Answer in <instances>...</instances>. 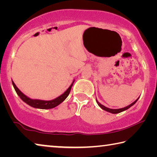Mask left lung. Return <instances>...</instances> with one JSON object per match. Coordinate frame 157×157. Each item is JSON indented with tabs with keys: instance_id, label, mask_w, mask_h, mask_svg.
Returning <instances> with one entry per match:
<instances>
[{
	"instance_id": "left-lung-1",
	"label": "left lung",
	"mask_w": 157,
	"mask_h": 157,
	"mask_svg": "<svg viewBox=\"0 0 157 157\" xmlns=\"http://www.w3.org/2000/svg\"><path fill=\"white\" fill-rule=\"evenodd\" d=\"M139 97L137 98V99L134 101V102H132V104H130L129 105H128V106H127V107H124V108H121V109H110V108H108V107H106L105 106H104V105H102V104H100V103L98 102V100L96 99V102L98 103V106H99V107L101 108V109H104V110H105L106 111H108V112H109V113H121V112H122V111H125V110H127V109H128L129 108H130L132 107V106H133L134 105L135 103H136V102H137V100H139Z\"/></svg>"
}]
</instances>
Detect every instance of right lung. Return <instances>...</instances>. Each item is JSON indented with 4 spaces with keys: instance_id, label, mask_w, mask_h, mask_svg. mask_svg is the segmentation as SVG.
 <instances>
[{
    "instance_id": "add662e5",
    "label": "right lung",
    "mask_w": 157,
    "mask_h": 157,
    "mask_svg": "<svg viewBox=\"0 0 157 157\" xmlns=\"http://www.w3.org/2000/svg\"><path fill=\"white\" fill-rule=\"evenodd\" d=\"M75 82V79H73L72 83H71V86L68 87L67 90L62 94L59 96L55 98V99L51 100H38V99H32L28 97L27 95H25L24 94H23L19 89H18V87L16 86L14 82L12 80V85L14 86L16 92H17V95L20 97V98L22 100L23 102H25L26 104L31 106L32 107L36 108V109H52L55 107H57L59 105H60L63 101H64L66 98L68 97V95L70 94L71 89L72 88L73 84Z\"/></svg>"
}]
</instances>
